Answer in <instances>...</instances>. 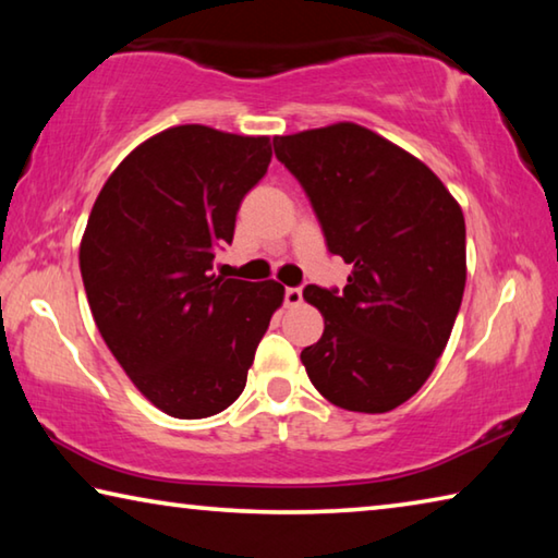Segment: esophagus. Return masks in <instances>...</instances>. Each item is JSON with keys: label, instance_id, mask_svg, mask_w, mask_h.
Returning <instances> with one entry per match:
<instances>
[{"label": "esophagus", "instance_id": "esophagus-1", "mask_svg": "<svg viewBox=\"0 0 558 558\" xmlns=\"http://www.w3.org/2000/svg\"><path fill=\"white\" fill-rule=\"evenodd\" d=\"M302 302V290L300 288H288L286 290V305L288 307H298Z\"/></svg>", "mask_w": 558, "mask_h": 558}]
</instances>
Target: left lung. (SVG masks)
Instances as JSON below:
<instances>
[{"instance_id": "obj_1", "label": "left lung", "mask_w": 558, "mask_h": 558, "mask_svg": "<svg viewBox=\"0 0 558 558\" xmlns=\"http://www.w3.org/2000/svg\"><path fill=\"white\" fill-rule=\"evenodd\" d=\"M327 248L352 263L342 295L302 290L325 317L302 364L329 403L386 413L428 381L465 292V216L418 157L356 122L272 137Z\"/></svg>"}]
</instances>
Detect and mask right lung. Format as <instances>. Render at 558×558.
<instances>
[{
	"label": "right lung",
	"mask_w": 558,
	"mask_h": 558,
	"mask_svg": "<svg viewBox=\"0 0 558 558\" xmlns=\"http://www.w3.org/2000/svg\"><path fill=\"white\" fill-rule=\"evenodd\" d=\"M270 155L268 135L167 128L122 159L90 209L78 260L93 319L135 389L174 418L239 399L286 300L276 280L214 272Z\"/></svg>",
	"instance_id": "1"
}]
</instances>
